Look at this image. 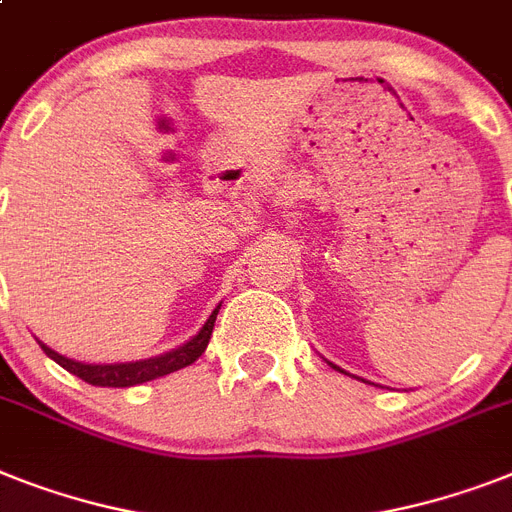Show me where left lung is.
<instances>
[{
    "label": "left lung",
    "instance_id": "obj_1",
    "mask_svg": "<svg viewBox=\"0 0 512 512\" xmlns=\"http://www.w3.org/2000/svg\"><path fill=\"white\" fill-rule=\"evenodd\" d=\"M326 363H328V360H326ZM328 365H331V368H334V371H339V373H347V371H342V368H339V365H334V363H328ZM347 376H350V373H347ZM352 378H357V376H352Z\"/></svg>",
    "mask_w": 512,
    "mask_h": 512
}]
</instances>
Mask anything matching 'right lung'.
<instances>
[{"mask_svg": "<svg viewBox=\"0 0 512 512\" xmlns=\"http://www.w3.org/2000/svg\"><path fill=\"white\" fill-rule=\"evenodd\" d=\"M220 305L215 307L210 318L205 321V326L199 328L197 334L191 336L189 342H184L181 347L170 352H162V355L147 357V360H134V363H78V360H70V357L54 352L52 347H47L44 342L41 350L47 352V357H52L54 363L62 365L65 371L73 373V376L83 378L86 384L91 386H112V389H126V386L144 384V381H152V378L168 376L173 371H181L186 365H191L197 357H202V352L207 350V342L213 336L215 318H218Z\"/></svg>", "mask_w": 512, "mask_h": 512, "instance_id": "right-lung-1", "label": "right lung"}]
</instances>
